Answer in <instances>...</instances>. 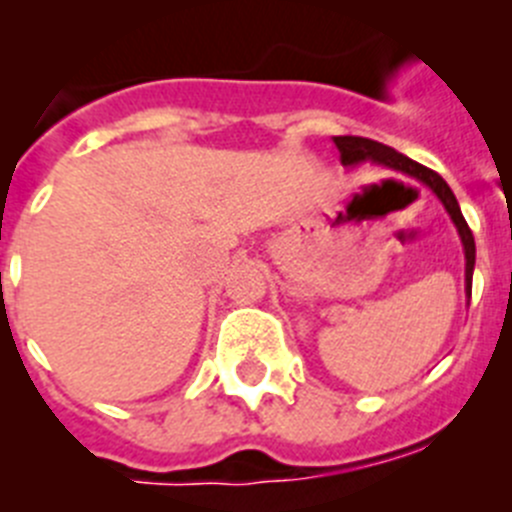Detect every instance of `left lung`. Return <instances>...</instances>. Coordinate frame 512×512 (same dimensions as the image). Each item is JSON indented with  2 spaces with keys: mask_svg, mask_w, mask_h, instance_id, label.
<instances>
[{
  "mask_svg": "<svg viewBox=\"0 0 512 512\" xmlns=\"http://www.w3.org/2000/svg\"><path fill=\"white\" fill-rule=\"evenodd\" d=\"M333 143H336L338 153H341L343 166H354V164H361V161H377V164H384L387 169H392V171L415 176L418 182H423L425 187H431L433 192H436V197L443 202V207L449 210L451 220H454V225L459 228L461 243H464V256H467V295H472L474 235H472V230H469L464 215H461L459 202H456V197H454V192H451L449 184L443 182L441 176H438L433 169H428V166L418 164V161H413V158L402 156V153H397L395 148L384 146V143H377V140H372V138H361V135H336V138H333Z\"/></svg>",
  "mask_w": 512,
  "mask_h": 512,
  "instance_id": "8db88e82",
  "label": "left lung"
}]
</instances>
